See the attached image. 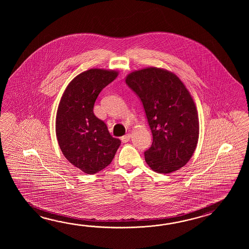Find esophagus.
<instances>
[{"label":"esophagus","instance_id":"1","mask_svg":"<svg viewBox=\"0 0 249 249\" xmlns=\"http://www.w3.org/2000/svg\"><path fill=\"white\" fill-rule=\"evenodd\" d=\"M130 139H131V134H130V133H127V134L124 135V136L121 138V141H122L124 143H126L130 141Z\"/></svg>","mask_w":249,"mask_h":249}]
</instances>
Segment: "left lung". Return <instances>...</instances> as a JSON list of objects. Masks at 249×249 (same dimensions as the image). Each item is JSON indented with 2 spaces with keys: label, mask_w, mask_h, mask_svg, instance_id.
Here are the masks:
<instances>
[{
  "label": "left lung",
  "mask_w": 249,
  "mask_h": 249,
  "mask_svg": "<svg viewBox=\"0 0 249 249\" xmlns=\"http://www.w3.org/2000/svg\"><path fill=\"white\" fill-rule=\"evenodd\" d=\"M127 85L142 102L153 136L145 160L154 172L170 174L184 166L196 149L199 122L190 91L176 74L159 68L135 70Z\"/></svg>",
  "instance_id": "8db88e82"
}]
</instances>
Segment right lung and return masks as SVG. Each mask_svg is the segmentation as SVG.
<instances>
[{
	"label": "right lung",
	"mask_w": 249,
	"mask_h": 249,
	"mask_svg": "<svg viewBox=\"0 0 249 249\" xmlns=\"http://www.w3.org/2000/svg\"><path fill=\"white\" fill-rule=\"evenodd\" d=\"M117 75L116 70L85 71L69 83L58 104V146L71 164L88 175L96 174L110 164L121 144L93 113L97 97Z\"/></svg>",
	"instance_id": "right-lung-1"
}]
</instances>
